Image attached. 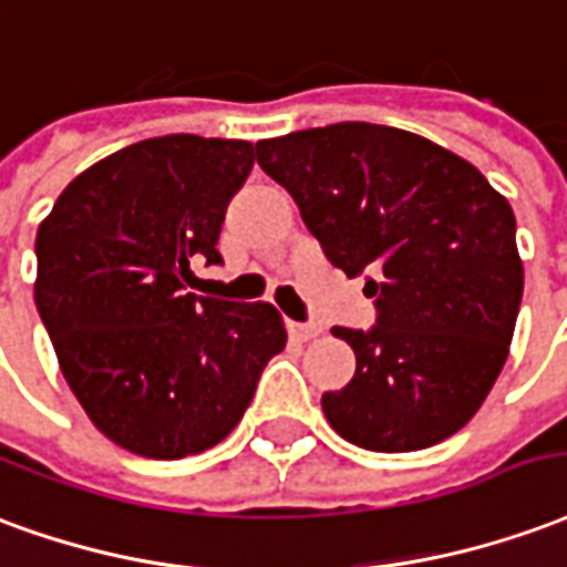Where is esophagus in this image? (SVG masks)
Masks as SVG:
<instances>
[{"label": "esophagus", "instance_id": "esophagus-1", "mask_svg": "<svg viewBox=\"0 0 567 567\" xmlns=\"http://www.w3.org/2000/svg\"><path fill=\"white\" fill-rule=\"evenodd\" d=\"M287 332L292 334L296 341H311V338H317V334H320V326L317 323H292V320H289Z\"/></svg>", "mask_w": 567, "mask_h": 567}]
</instances>
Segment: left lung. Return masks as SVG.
<instances>
[{
	"instance_id": "8db88e82",
	"label": "left lung",
	"mask_w": 567,
	"mask_h": 567,
	"mask_svg": "<svg viewBox=\"0 0 567 567\" xmlns=\"http://www.w3.org/2000/svg\"><path fill=\"white\" fill-rule=\"evenodd\" d=\"M256 163L299 205L344 275L374 268L371 332L334 326L357 374L326 392L338 435L411 453L481 411L511 353L523 259L507 198L447 147L378 123H332L256 142Z\"/></svg>"
}]
</instances>
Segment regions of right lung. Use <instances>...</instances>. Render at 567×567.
<instances>
[{
	"mask_svg": "<svg viewBox=\"0 0 567 567\" xmlns=\"http://www.w3.org/2000/svg\"><path fill=\"white\" fill-rule=\"evenodd\" d=\"M250 168V142L147 138L81 172L41 220L35 308L60 371L135 456L220 444L287 347L275 305L184 292L196 256L220 262L223 214Z\"/></svg>",
	"mask_w": 567,
	"mask_h": 567,
	"instance_id": "add662e5",
	"label": "right lung"
}]
</instances>
